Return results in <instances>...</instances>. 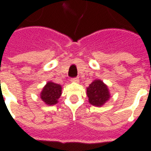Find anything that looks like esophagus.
Listing matches in <instances>:
<instances>
[{
    "instance_id": "obj_1",
    "label": "esophagus",
    "mask_w": 151,
    "mask_h": 151,
    "mask_svg": "<svg viewBox=\"0 0 151 151\" xmlns=\"http://www.w3.org/2000/svg\"><path fill=\"white\" fill-rule=\"evenodd\" d=\"M70 81L72 82H78L79 79L78 78H72L70 79Z\"/></svg>"
}]
</instances>
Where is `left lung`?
Returning <instances> with one entry per match:
<instances>
[{
	"label": "left lung",
	"instance_id": "1",
	"mask_svg": "<svg viewBox=\"0 0 151 151\" xmlns=\"http://www.w3.org/2000/svg\"><path fill=\"white\" fill-rule=\"evenodd\" d=\"M90 104L100 107L110 97L108 86L100 80H95L86 89Z\"/></svg>",
	"mask_w": 151,
	"mask_h": 151
}]
</instances>
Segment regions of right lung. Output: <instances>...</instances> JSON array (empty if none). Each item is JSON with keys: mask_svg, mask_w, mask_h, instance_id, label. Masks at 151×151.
Returning a JSON list of instances; mask_svg holds the SVG:
<instances>
[{"mask_svg": "<svg viewBox=\"0 0 151 151\" xmlns=\"http://www.w3.org/2000/svg\"><path fill=\"white\" fill-rule=\"evenodd\" d=\"M61 95V86L59 84L49 82L43 87L40 94L41 99L46 104L54 105L57 103V99Z\"/></svg>", "mask_w": 151, "mask_h": 151, "instance_id": "1", "label": "right lung"}]
</instances>
